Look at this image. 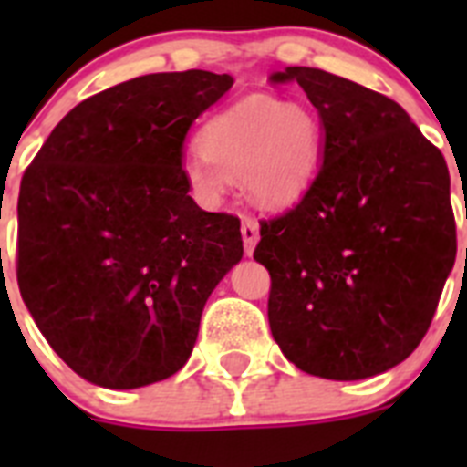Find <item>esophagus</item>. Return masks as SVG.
Here are the masks:
<instances>
[{
	"mask_svg": "<svg viewBox=\"0 0 467 467\" xmlns=\"http://www.w3.org/2000/svg\"><path fill=\"white\" fill-rule=\"evenodd\" d=\"M241 234H243V243H245V254H253L254 245L259 241V222L254 217H245L241 226Z\"/></svg>",
	"mask_w": 467,
	"mask_h": 467,
	"instance_id": "1",
	"label": "esophagus"
}]
</instances>
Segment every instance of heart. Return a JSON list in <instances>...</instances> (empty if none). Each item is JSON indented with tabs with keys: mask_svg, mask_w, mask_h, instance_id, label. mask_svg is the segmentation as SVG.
Instances as JSON below:
<instances>
[{
	"mask_svg": "<svg viewBox=\"0 0 467 467\" xmlns=\"http://www.w3.org/2000/svg\"><path fill=\"white\" fill-rule=\"evenodd\" d=\"M317 151L320 128L304 107L247 95L203 123L182 175L203 203H217L231 180H243L254 203L280 208L306 189Z\"/></svg>",
	"mask_w": 467,
	"mask_h": 467,
	"instance_id": "1",
	"label": "heart"
}]
</instances>
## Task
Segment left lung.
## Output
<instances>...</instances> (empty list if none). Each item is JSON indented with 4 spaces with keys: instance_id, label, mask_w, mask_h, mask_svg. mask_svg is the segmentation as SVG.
Returning <instances> with one entry per match:
<instances>
[{
    "instance_id": "obj_1",
    "label": "left lung",
    "mask_w": 467,
    "mask_h": 467,
    "mask_svg": "<svg viewBox=\"0 0 467 467\" xmlns=\"http://www.w3.org/2000/svg\"><path fill=\"white\" fill-rule=\"evenodd\" d=\"M323 123V163L299 203L262 220L269 325L301 372L374 377L414 353L456 259L442 151L386 95L316 67H287Z\"/></svg>"
}]
</instances>
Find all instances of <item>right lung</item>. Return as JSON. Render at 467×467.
Segmentation results:
<instances>
[{
  "label": "right lung",
  "mask_w": 467,
  "mask_h": 467,
  "mask_svg": "<svg viewBox=\"0 0 467 467\" xmlns=\"http://www.w3.org/2000/svg\"><path fill=\"white\" fill-rule=\"evenodd\" d=\"M234 86L161 72L90 95L23 175L16 275L51 348L86 381L140 388L182 369L210 292L243 257L241 220L189 196V128Z\"/></svg>",
  "instance_id": "add662e5"
}]
</instances>
